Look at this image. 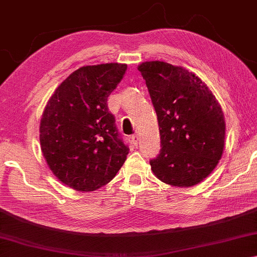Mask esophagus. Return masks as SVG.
Wrapping results in <instances>:
<instances>
[{
  "instance_id": "esophagus-1",
  "label": "esophagus",
  "mask_w": 257,
  "mask_h": 257,
  "mask_svg": "<svg viewBox=\"0 0 257 257\" xmlns=\"http://www.w3.org/2000/svg\"><path fill=\"white\" fill-rule=\"evenodd\" d=\"M138 141H140V138H138L137 135H133L132 136V142H133L134 145H137L138 144Z\"/></svg>"
}]
</instances>
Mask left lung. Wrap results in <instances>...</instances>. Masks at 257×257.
<instances>
[{"label": "left lung", "instance_id": "8db88e82", "mask_svg": "<svg viewBox=\"0 0 257 257\" xmlns=\"http://www.w3.org/2000/svg\"><path fill=\"white\" fill-rule=\"evenodd\" d=\"M156 109L161 150L150 165L166 184L193 186L222 157L225 122L208 87L185 68L165 62L138 66Z\"/></svg>", "mask_w": 257, "mask_h": 257}]
</instances>
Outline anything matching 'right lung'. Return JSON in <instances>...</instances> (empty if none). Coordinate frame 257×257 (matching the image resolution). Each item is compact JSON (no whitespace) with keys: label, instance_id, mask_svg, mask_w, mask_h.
<instances>
[{"label":"right lung","instance_id":"right-lung-1","mask_svg":"<svg viewBox=\"0 0 257 257\" xmlns=\"http://www.w3.org/2000/svg\"><path fill=\"white\" fill-rule=\"evenodd\" d=\"M127 65L100 64L73 72L44 108L40 143L49 168L76 191H95L111 182L129 153L107 107Z\"/></svg>","mask_w":257,"mask_h":257}]
</instances>
